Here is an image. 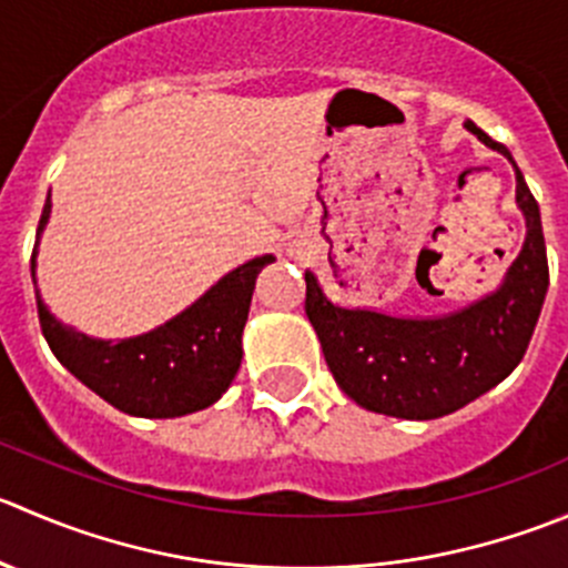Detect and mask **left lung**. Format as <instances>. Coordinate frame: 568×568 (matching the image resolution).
Returning <instances> with one entry per match:
<instances>
[{
	"instance_id": "8db88e82",
	"label": "left lung",
	"mask_w": 568,
	"mask_h": 568,
	"mask_svg": "<svg viewBox=\"0 0 568 568\" xmlns=\"http://www.w3.org/2000/svg\"><path fill=\"white\" fill-rule=\"evenodd\" d=\"M466 130L510 158L475 121ZM516 169V202L527 239L503 285L469 307L438 318H399L341 307L305 272V313L322 341L324 361L349 399L396 418H438L503 383L525 357L549 285L547 244L536 196Z\"/></svg>"
}]
</instances>
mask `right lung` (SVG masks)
Here are the masks:
<instances>
[{
    "mask_svg": "<svg viewBox=\"0 0 568 568\" xmlns=\"http://www.w3.org/2000/svg\"><path fill=\"white\" fill-rule=\"evenodd\" d=\"M49 211L52 200L43 205L38 239L47 227ZM272 261L274 255H263L233 268L180 316L135 338H88L60 324L36 291L38 322L54 357L121 413L144 418L185 416L213 405L239 374L244 355L241 333L250 316L252 291L261 268Z\"/></svg>",
    "mask_w": 568,
    "mask_h": 568,
    "instance_id": "add662e5",
    "label": "right lung"
}]
</instances>
